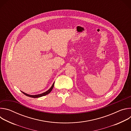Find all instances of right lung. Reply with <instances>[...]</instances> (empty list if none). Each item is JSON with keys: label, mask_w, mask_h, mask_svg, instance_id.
<instances>
[{"label": "right lung", "mask_w": 131, "mask_h": 131, "mask_svg": "<svg viewBox=\"0 0 131 131\" xmlns=\"http://www.w3.org/2000/svg\"><path fill=\"white\" fill-rule=\"evenodd\" d=\"M54 82H54V83H53V84H52V85L51 86V87L48 91H47L46 92H44V93H41V94H37V95H29V94H27V93H24V92H22V91H21V92L23 93L24 94H25V95H26V96H29V97H32V98H38V97H42V96H45V95L48 94L49 93H50L51 92V91L52 90V89H53V88L54 84Z\"/></svg>", "instance_id": "1"}]
</instances>
